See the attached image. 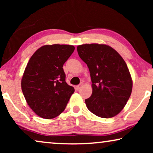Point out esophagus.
<instances>
[{"label": "esophagus", "mask_w": 153, "mask_h": 153, "mask_svg": "<svg viewBox=\"0 0 153 153\" xmlns=\"http://www.w3.org/2000/svg\"><path fill=\"white\" fill-rule=\"evenodd\" d=\"M82 86H83V83H81L80 84H79L78 85H76V90L81 89V87H82Z\"/></svg>", "instance_id": "obj_1"}]
</instances>
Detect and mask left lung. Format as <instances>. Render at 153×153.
Wrapping results in <instances>:
<instances>
[{
  "label": "left lung",
  "instance_id": "8db88e82",
  "mask_svg": "<svg viewBox=\"0 0 153 153\" xmlns=\"http://www.w3.org/2000/svg\"><path fill=\"white\" fill-rule=\"evenodd\" d=\"M76 49L91 78L93 93L85 100L88 109L100 118L116 116L124 108L132 90L125 60L116 50L105 45H82Z\"/></svg>",
  "mask_w": 153,
  "mask_h": 153
}]
</instances>
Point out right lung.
Segmentation results:
<instances>
[{"label":"right lung","mask_w":153,"mask_h":153,"mask_svg":"<svg viewBox=\"0 0 153 153\" xmlns=\"http://www.w3.org/2000/svg\"><path fill=\"white\" fill-rule=\"evenodd\" d=\"M74 51L72 45H45L35 52L27 64L22 90L29 106L41 118L60 115L74 92L66 83L62 68Z\"/></svg>","instance_id":"obj_1"}]
</instances>
